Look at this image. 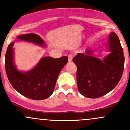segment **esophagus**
<instances>
[{
  "label": "esophagus",
  "mask_w": 130,
  "mask_h": 130,
  "mask_svg": "<svg viewBox=\"0 0 130 130\" xmlns=\"http://www.w3.org/2000/svg\"><path fill=\"white\" fill-rule=\"evenodd\" d=\"M68 57H69V62H70V61H71L72 60V58H73L72 55H69L68 56Z\"/></svg>",
  "instance_id": "34e87169"
}]
</instances>
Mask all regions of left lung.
<instances>
[{
	"label": "left lung",
	"mask_w": 130,
	"mask_h": 130,
	"mask_svg": "<svg viewBox=\"0 0 130 130\" xmlns=\"http://www.w3.org/2000/svg\"><path fill=\"white\" fill-rule=\"evenodd\" d=\"M111 53L103 61L93 57L92 51L77 53L73 58L77 65V82L80 92L86 98L95 99L111 91L121 79L124 65L123 50L115 32L109 37Z\"/></svg>",
	"instance_id": "1"
}]
</instances>
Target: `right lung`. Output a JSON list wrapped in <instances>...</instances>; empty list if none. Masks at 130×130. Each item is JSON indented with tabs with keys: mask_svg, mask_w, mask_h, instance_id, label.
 Masks as SVG:
<instances>
[{
	"mask_svg": "<svg viewBox=\"0 0 130 130\" xmlns=\"http://www.w3.org/2000/svg\"><path fill=\"white\" fill-rule=\"evenodd\" d=\"M18 38L41 46L44 44L41 38L36 34L22 35ZM13 45L14 43L9 44L5 56L6 72L10 84L18 92L29 99L43 100L48 98L54 90L58 76L68 62V57H44L33 69L21 72L13 63Z\"/></svg>",
	"mask_w": 130,
	"mask_h": 130,
	"instance_id": "obj_1",
	"label": "right lung"
}]
</instances>
